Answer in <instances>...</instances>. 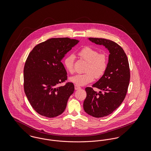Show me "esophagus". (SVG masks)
Here are the masks:
<instances>
[{"instance_id": "34e87169", "label": "esophagus", "mask_w": 151, "mask_h": 151, "mask_svg": "<svg viewBox=\"0 0 151 151\" xmlns=\"http://www.w3.org/2000/svg\"><path fill=\"white\" fill-rule=\"evenodd\" d=\"M80 88H81V87H79V86H78V85H75V90H78V89H79Z\"/></svg>"}]
</instances>
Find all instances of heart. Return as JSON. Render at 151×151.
Wrapping results in <instances>:
<instances>
[{"instance_id": "b5f03b06", "label": "heart", "mask_w": 151, "mask_h": 151, "mask_svg": "<svg viewBox=\"0 0 151 151\" xmlns=\"http://www.w3.org/2000/svg\"><path fill=\"white\" fill-rule=\"evenodd\" d=\"M78 55L80 58L87 62L86 72L72 76L70 78L71 82L78 86H85L93 81L95 78H100L105 74L108 65L106 53H99L97 50L86 46L80 50ZM74 55L70 54L63 61L65 68L70 73L74 72Z\"/></svg>"}]
</instances>
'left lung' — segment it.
<instances>
[{"mask_svg": "<svg viewBox=\"0 0 151 151\" xmlns=\"http://www.w3.org/2000/svg\"><path fill=\"white\" fill-rule=\"evenodd\" d=\"M96 45H103L110 54L105 74L92 85L86 87L87 97L83 108L89 115L102 117L116 109L125 98L130 80V70L127 56L123 49L115 42L103 38L89 37ZM93 88L101 91H95Z\"/></svg>", "mask_w": 151, "mask_h": 151, "instance_id": "left-lung-1", "label": "left lung"}]
</instances>
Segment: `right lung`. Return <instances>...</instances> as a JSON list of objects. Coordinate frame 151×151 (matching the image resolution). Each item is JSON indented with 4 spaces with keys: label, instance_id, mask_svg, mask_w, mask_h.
I'll list each match as a JSON object with an SVG mask.
<instances>
[{
    "label": "right lung",
    "instance_id": "right-lung-1",
    "mask_svg": "<svg viewBox=\"0 0 151 151\" xmlns=\"http://www.w3.org/2000/svg\"><path fill=\"white\" fill-rule=\"evenodd\" d=\"M79 40L68 37L51 38L40 43L29 53L24 67V89L32 108L40 115L54 117L64 111L73 93L74 85L67 82L61 62L65 54Z\"/></svg>",
    "mask_w": 151,
    "mask_h": 151
}]
</instances>
